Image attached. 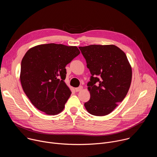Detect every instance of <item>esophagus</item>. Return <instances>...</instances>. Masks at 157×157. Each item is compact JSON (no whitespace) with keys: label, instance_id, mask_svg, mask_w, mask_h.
Wrapping results in <instances>:
<instances>
[{"label":"esophagus","instance_id":"34e87169","mask_svg":"<svg viewBox=\"0 0 157 157\" xmlns=\"http://www.w3.org/2000/svg\"><path fill=\"white\" fill-rule=\"evenodd\" d=\"M82 89V86H79L78 87L75 88V91L76 92H79V91H81Z\"/></svg>","mask_w":157,"mask_h":157}]
</instances>
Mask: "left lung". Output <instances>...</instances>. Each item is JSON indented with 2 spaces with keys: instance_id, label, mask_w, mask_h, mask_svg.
I'll return each instance as SVG.
<instances>
[{
  "instance_id": "8db88e82",
  "label": "left lung",
  "mask_w": 157,
  "mask_h": 157,
  "mask_svg": "<svg viewBox=\"0 0 157 157\" xmlns=\"http://www.w3.org/2000/svg\"><path fill=\"white\" fill-rule=\"evenodd\" d=\"M91 76L87 86L90 99L84 103L89 113L110 114L126 96L132 81V68L125 53L114 44L79 47Z\"/></svg>"
}]
</instances>
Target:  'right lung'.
Masks as SVG:
<instances>
[{"label":"right lung","mask_w":157,"mask_h":157,"mask_svg":"<svg viewBox=\"0 0 157 157\" xmlns=\"http://www.w3.org/2000/svg\"><path fill=\"white\" fill-rule=\"evenodd\" d=\"M80 52L76 47L49 43L32 48L21 62L20 81L32 104L48 115L63 110L71 92L64 80L66 66Z\"/></svg>","instance_id":"right-lung-1"}]
</instances>
